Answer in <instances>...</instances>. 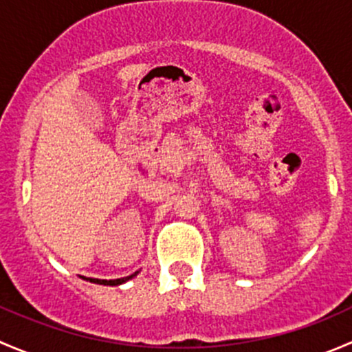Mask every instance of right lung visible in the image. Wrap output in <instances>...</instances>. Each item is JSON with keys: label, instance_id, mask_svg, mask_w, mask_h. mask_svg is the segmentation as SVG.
Masks as SVG:
<instances>
[{"label": "right lung", "instance_id": "right-lung-1", "mask_svg": "<svg viewBox=\"0 0 352 352\" xmlns=\"http://www.w3.org/2000/svg\"><path fill=\"white\" fill-rule=\"evenodd\" d=\"M134 276V274H133ZM133 276H127V278H120V279H110V281H107V279H91V283H97V285H105V286H117V285H122V283H126L127 279H131Z\"/></svg>", "mask_w": 352, "mask_h": 352}]
</instances>
